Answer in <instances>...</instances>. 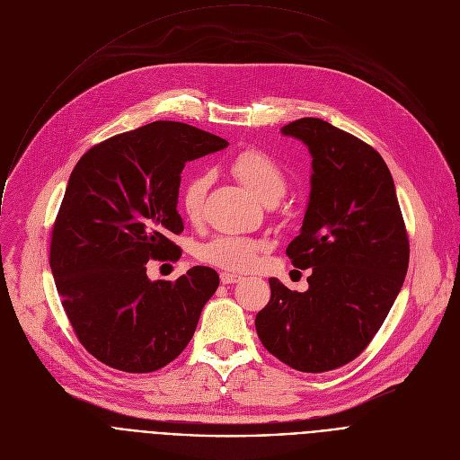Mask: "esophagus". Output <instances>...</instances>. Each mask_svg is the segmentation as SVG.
Listing matches in <instances>:
<instances>
[{"label":"esophagus","instance_id":"1","mask_svg":"<svg viewBox=\"0 0 460 460\" xmlns=\"http://www.w3.org/2000/svg\"><path fill=\"white\" fill-rule=\"evenodd\" d=\"M243 277H240V275H236V273H231V271H222L220 273V282L222 284H236V282H240Z\"/></svg>","mask_w":460,"mask_h":460}]
</instances>
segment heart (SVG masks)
I'll return each instance as SVG.
<instances>
[{
  "label": "heart",
  "mask_w": 460,
  "mask_h": 460,
  "mask_svg": "<svg viewBox=\"0 0 460 460\" xmlns=\"http://www.w3.org/2000/svg\"><path fill=\"white\" fill-rule=\"evenodd\" d=\"M231 172L264 204H277L288 189V176L284 169L270 155L258 149H245L236 155L231 162ZM209 183V174H196L189 178L181 189L180 206L190 222H199L202 218ZM261 249H264L261 240L238 234H220L204 243L199 249V254L213 266L243 271L256 264Z\"/></svg>",
  "instance_id": "1"
}]
</instances>
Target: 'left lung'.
I'll return each instance as SVG.
<instances>
[{
  "instance_id": "1",
  "label": "left lung",
  "mask_w": 460,
  "mask_h": 460,
  "mask_svg": "<svg viewBox=\"0 0 460 460\" xmlns=\"http://www.w3.org/2000/svg\"><path fill=\"white\" fill-rule=\"evenodd\" d=\"M311 155V190L298 236L286 252L311 270L307 291L270 279L271 300L256 318L264 348L305 373L358 357L399 296L410 243L395 183L382 156L320 118L280 128Z\"/></svg>"
}]
</instances>
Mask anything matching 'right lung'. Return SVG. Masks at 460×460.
<instances>
[{"mask_svg":"<svg viewBox=\"0 0 460 460\" xmlns=\"http://www.w3.org/2000/svg\"><path fill=\"white\" fill-rule=\"evenodd\" d=\"M229 146L180 121H153L89 149L71 172L54 222L50 271L85 349L127 373H151L189 344L218 273L196 266L151 280V258H178L169 236L187 162Z\"/></svg>","mask_w":460,"mask_h":460,"instance_id":"right-lung-1","label":"right lung"}]
</instances>
